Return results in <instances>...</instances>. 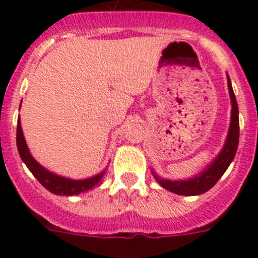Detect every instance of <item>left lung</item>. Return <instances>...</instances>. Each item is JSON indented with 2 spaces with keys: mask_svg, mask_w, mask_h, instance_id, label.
Returning a JSON list of instances; mask_svg holds the SVG:
<instances>
[{
  "mask_svg": "<svg viewBox=\"0 0 258 258\" xmlns=\"http://www.w3.org/2000/svg\"><path fill=\"white\" fill-rule=\"evenodd\" d=\"M227 85H229L230 98H231V122H230L229 134H227L226 142L223 149L218 154V156L212 161L211 165L204 169V172L200 173L197 177H192L186 181H170V179H161L156 174L154 175L156 181L160 183L161 187L166 188L168 191L177 194V195H186V197H192V195H200V194L207 192L211 190L214 184L217 183L218 179L226 172L229 165L231 164L232 159L235 157L236 150L239 145V109L236 98L232 90L231 81L227 76Z\"/></svg>",
  "mask_w": 258,
  "mask_h": 258,
  "instance_id": "obj_1",
  "label": "left lung"
}]
</instances>
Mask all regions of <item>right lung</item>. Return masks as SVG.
Returning a JSON list of instances; mask_svg holds the SVG:
<instances>
[{
  "instance_id": "right-lung-1",
  "label": "right lung",
  "mask_w": 258,
  "mask_h": 258,
  "mask_svg": "<svg viewBox=\"0 0 258 258\" xmlns=\"http://www.w3.org/2000/svg\"><path fill=\"white\" fill-rule=\"evenodd\" d=\"M17 146L18 151H19L20 157L22 160L24 161V164L27 165L31 173L35 175L37 181L40 182L42 186H44L46 190H49L50 192L55 194V195H66V197H71V195H77L80 192H84V191L92 190L93 187H95L99 182H101L102 177H103L104 172H102L101 174H97L94 177H90V178L86 179H70L66 178V177H60V175H56L54 173L49 172L41 166L37 161L32 157L31 152L28 150V146H27L26 140H24V136H23L22 126H20V121L18 120L17 125Z\"/></svg>"
}]
</instances>
